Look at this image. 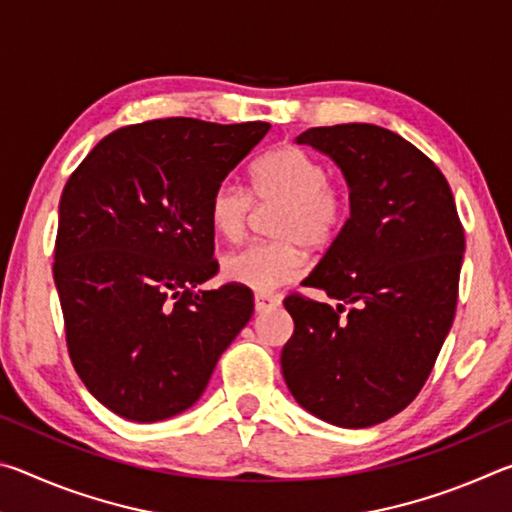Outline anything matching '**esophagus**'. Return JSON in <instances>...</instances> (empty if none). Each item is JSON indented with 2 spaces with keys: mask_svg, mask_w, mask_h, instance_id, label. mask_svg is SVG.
<instances>
[{
  "mask_svg": "<svg viewBox=\"0 0 512 512\" xmlns=\"http://www.w3.org/2000/svg\"><path fill=\"white\" fill-rule=\"evenodd\" d=\"M280 307V298L271 296V293H257L255 296V311L257 314H264L268 309H275Z\"/></svg>",
  "mask_w": 512,
  "mask_h": 512,
  "instance_id": "obj_1",
  "label": "esophagus"
}]
</instances>
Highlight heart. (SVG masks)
Here are the masks:
<instances>
[{
	"label": "heart",
	"mask_w": 512,
	"mask_h": 512,
	"mask_svg": "<svg viewBox=\"0 0 512 512\" xmlns=\"http://www.w3.org/2000/svg\"><path fill=\"white\" fill-rule=\"evenodd\" d=\"M250 180V192L235 180H221L210 194L207 219L221 239L239 241L253 214V198L259 205L282 203L273 221L275 241H255L223 259L225 280L268 293L305 271L302 246L325 248L341 235L352 203L350 194L329 180L325 162L298 146L262 155Z\"/></svg>",
	"instance_id": "b5f03b06"
}]
</instances>
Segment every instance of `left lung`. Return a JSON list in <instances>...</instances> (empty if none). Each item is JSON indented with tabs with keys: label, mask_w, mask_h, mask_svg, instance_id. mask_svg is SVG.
<instances>
[{
	"label": "left lung",
	"mask_w": 512,
	"mask_h": 512,
	"mask_svg": "<svg viewBox=\"0 0 512 512\" xmlns=\"http://www.w3.org/2000/svg\"><path fill=\"white\" fill-rule=\"evenodd\" d=\"M339 164L350 219L302 287L289 293L293 336L282 375L309 413L363 429L406 409L429 379L454 323L465 250L454 194L411 142L372 124L309 128L298 135Z\"/></svg>",
	"instance_id": "left-lung-1"
}]
</instances>
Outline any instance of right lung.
Masks as SVG:
<instances>
[{"instance_id": "1", "label": "right lung", "mask_w": 512, "mask_h": 512, "mask_svg": "<svg viewBox=\"0 0 512 512\" xmlns=\"http://www.w3.org/2000/svg\"><path fill=\"white\" fill-rule=\"evenodd\" d=\"M271 124L169 117L117 128L65 183L54 282L85 388L112 413L158 422L203 395L253 316V291L219 273L212 189Z\"/></svg>"}]
</instances>
